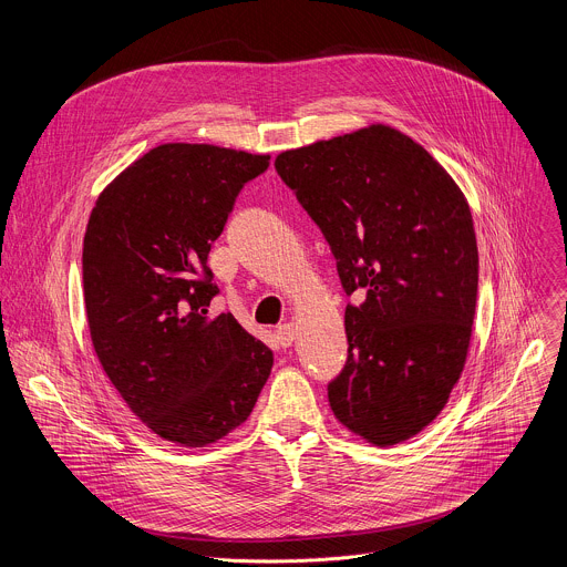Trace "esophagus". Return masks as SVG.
Here are the masks:
<instances>
[{"label":"esophagus","mask_w":567,"mask_h":567,"mask_svg":"<svg viewBox=\"0 0 567 567\" xmlns=\"http://www.w3.org/2000/svg\"><path fill=\"white\" fill-rule=\"evenodd\" d=\"M276 337H278V341H280L282 348H289V346L293 343V339H296L293 322H285V326H280V328L276 330Z\"/></svg>","instance_id":"34e87169"}]
</instances>
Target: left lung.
<instances>
[{"label": "left lung", "instance_id": "left-lung-1", "mask_svg": "<svg viewBox=\"0 0 567 567\" xmlns=\"http://www.w3.org/2000/svg\"><path fill=\"white\" fill-rule=\"evenodd\" d=\"M326 235L348 296V361L328 385L337 420L377 446L429 426L457 383L477 298L468 204L451 175L388 125L276 156Z\"/></svg>", "mask_w": 567, "mask_h": 567}]
</instances>
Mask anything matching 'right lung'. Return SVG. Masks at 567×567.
Instances as JSON below:
<instances>
[{
    "instance_id": "obj_1",
    "label": "right lung",
    "mask_w": 567,
    "mask_h": 567,
    "mask_svg": "<svg viewBox=\"0 0 567 567\" xmlns=\"http://www.w3.org/2000/svg\"><path fill=\"white\" fill-rule=\"evenodd\" d=\"M269 154L206 143L145 152L96 199L83 291L96 357L130 411L158 437L206 446L251 415L274 352L233 313L208 267L247 182Z\"/></svg>"
}]
</instances>
